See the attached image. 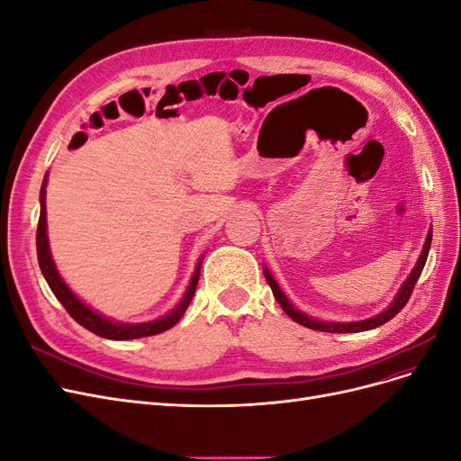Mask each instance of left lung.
I'll list each match as a JSON object with an SVG mask.
<instances>
[{
  "instance_id": "1",
  "label": "left lung",
  "mask_w": 461,
  "mask_h": 461,
  "mask_svg": "<svg viewBox=\"0 0 461 461\" xmlns=\"http://www.w3.org/2000/svg\"><path fill=\"white\" fill-rule=\"evenodd\" d=\"M430 240H432V232H429L425 248H423V252H421V256H420V261H417L415 269H413L411 275L408 276V281L403 283V286H402V290L398 292V296H396V300L393 302V305H390V308H388L386 312H383L381 315L366 319V321H356V323H323V321H317V319H312V317H308V315H303V313H300L298 310L292 308V303L286 300V296L283 294L281 288H278V285L275 283V278L269 275V271H265V278H267V283H269V286H271V290H273V296L276 298L278 303H281V308L285 310V313H286L290 319H294L296 323L303 325V327H308V329H312V330H321V332H361V330H371V329H375V327L384 325L386 321H390L396 313H400L403 305L408 303V300H410V296H411V292H413V288H415V283L420 281V275H421V271H423V267H425V261H427V256H429V248H430Z\"/></svg>"
}]
</instances>
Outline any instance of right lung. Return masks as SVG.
Wrapping results in <instances>:
<instances>
[{
	"mask_svg": "<svg viewBox=\"0 0 461 461\" xmlns=\"http://www.w3.org/2000/svg\"><path fill=\"white\" fill-rule=\"evenodd\" d=\"M36 249H38V263L40 269L44 273L46 281L51 288V292L58 298L63 308L67 310V313L71 315L78 325H82L85 329H88L90 332L97 334V337H104L109 340H131V339H142V337H151V334H159L167 329H171L173 325L178 323V319L183 317V313L186 312L188 303L192 302L194 292H196L198 281H200V265L198 263L196 273H194L190 286L186 290V294L183 298V302L178 303V308L175 312H171L169 315H165L163 319L151 321V323H142V325H117L111 323L109 319L97 315L95 312H92L88 305L82 303L68 286L61 281V276L55 269V263L51 259L50 254V246H48V234H46V180L41 185L40 190V219H38V230H36Z\"/></svg>",
	"mask_w": 461,
	"mask_h": 461,
	"instance_id": "add662e5",
	"label": "right lung"
}]
</instances>
